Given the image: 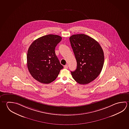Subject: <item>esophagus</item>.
I'll use <instances>...</instances> for the list:
<instances>
[{"instance_id": "1", "label": "esophagus", "mask_w": 129, "mask_h": 129, "mask_svg": "<svg viewBox=\"0 0 129 129\" xmlns=\"http://www.w3.org/2000/svg\"><path fill=\"white\" fill-rule=\"evenodd\" d=\"M64 68H65V69H67V68H68V65H66L64 66Z\"/></svg>"}]
</instances>
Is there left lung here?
<instances>
[{"label":"left lung","mask_w":129,"mask_h":129,"mask_svg":"<svg viewBox=\"0 0 129 129\" xmlns=\"http://www.w3.org/2000/svg\"><path fill=\"white\" fill-rule=\"evenodd\" d=\"M69 39L77 62V69L71 72L72 77L80 84L89 83L102 72L103 51L97 41L85 34L73 35Z\"/></svg>","instance_id":"left-lung-1"}]
</instances>
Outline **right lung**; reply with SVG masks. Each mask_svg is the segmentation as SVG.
Here are the masks:
<instances>
[{
	"mask_svg": "<svg viewBox=\"0 0 129 129\" xmlns=\"http://www.w3.org/2000/svg\"><path fill=\"white\" fill-rule=\"evenodd\" d=\"M61 39L57 35H47L34 41L28 49V70L32 77L42 83L54 81L63 68L55 52Z\"/></svg>",
	"mask_w": 129,
	"mask_h": 129,
	"instance_id": "right-lung-1",
	"label": "right lung"
}]
</instances>
